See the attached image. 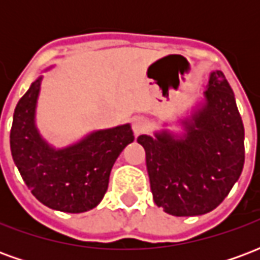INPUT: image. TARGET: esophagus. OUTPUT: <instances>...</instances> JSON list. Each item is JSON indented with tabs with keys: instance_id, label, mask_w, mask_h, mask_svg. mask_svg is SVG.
Segmentation results:
<instances>
[{
	"instance_id": "1",
	"label": "esophagus",
	"mask_w": 260,
	"mask_h": 260,
	"mask_svg": "<svg viewBox=\"0 0 260 260\" xmlns=\"http://www.w3.org/2000/svg\"><path fill=\"white\" fill-rule=\"evenodd\" d=\"M132 129L135 135H141L149 129V122L143 117H135L132 119Z\"/></svg>"
}]
</instances>
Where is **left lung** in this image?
Here are the masks:
<instances>
[{
  "instance_id": "1",
  "label": "left lung",
  "mask_w": 260,
  "mask_h": 260,
  "mask_svg": "<svg viewBox=\"0 0 260 260\" xmlns=\"http://www.w3.org/2000/svg\"><path fill=\"white\" fill-rule=\"evenodd\" d=\"M185 134L141 135L153 199L173 216L212 212L240 178L245 161L244 124L221 71L210 74L205 104L182 119Z\"/></svg>"
}]
</instances>
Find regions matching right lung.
Returning a JSON list of instances; mask_svg holds the SVG:
<instances>
[{
  "instance_id": "1",
  "label": "right lung",
  "mask_w": 260,
  "mask_h": 260,
  "mask_svg": "<svg viewBox=\"0 0 260 260\" xmlns=\"http://www.w3.org/2000/svg\"><path fill=\"white\" fill-rule=\"evenodd\" d=\"M42 76L22 96L11 128V152L25 184L43 205L67 213L96 207L107 192L119 153L135 136L129 124L91 132L72 146L54 149L35 124Z\"/></svg>"
}]
</instances>
